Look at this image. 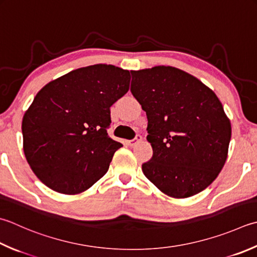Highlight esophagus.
<instances>
[{
    "mask_svg": "<svg viewBox=\"0 0 257 257\" xmlns=\"http://www.w3.org/2000/svg\"><path fill=\"white\" fill-rule=\"evenodd\" d=\"M140 140H142V136H140V135H136V137H135L134 139H132V140H129V145H130V146H132V147H133V146H135L136 144H137V143H139V142H140Z\"/></svg>",
    "mask_w": 257,
    "mask_h": 257,
    "instance_id": "1",
    "label": "esophagus"
}]
</instances>
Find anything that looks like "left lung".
<instances>
[{"instance_id":"1","label":"left lung","mask_w":257,"mask_h":257,"mask_svg":"<svg viewBox=\"0 0 257 257\" xmlns=\"http://www.w3.org/2000/svg\"><path fill=\"white\" fill-rule=\"evenodd\" d=\"M132 75L130 91L147 114L153 147L144 175L170 197L200 193L227 158L232 128L219 99L177 68L159 65Z\"/></svg>"}]
</instances>
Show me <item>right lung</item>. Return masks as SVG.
Returning <instances> with one entry per match:
<instances>
[{
  "instance_id": "obj_1",
  "label": "right lung",
  "mask_w": 257,
  "mask_h": 257,
  "mask_svg": "<svg viewBox=\"0 0 257 257\" xmlns=\"http://www.w3.org/2000/svg\"><path fill=\"white\" fill-rule=\"evenodd\" d=\"M130 72L94 64L49 82L22 121L23 150L41 182L61 194H79L108 172L122 145L109 137L110 107L129 90Z\"/></svg>"
}]
</instances>
